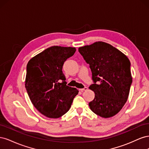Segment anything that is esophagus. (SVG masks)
Segmentation results:
<instances>
[{"instance_id":"esophagus-1","label":"esophagus","mask_w":149,"mask_h":149,"mask_svg":"<svg viewBox=\"0 0 149 149\" xmlns=\"http://www.w3.org/2000/svg\"><path fill=\"white\" fill-rule=\"evenodd\" d=\"M87 89H88V88H87V87H84V88L79 89V91H81V92H83V91H86Z\"/></svg>"}]
</instances>
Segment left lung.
<instances>
[{
  "label": "left lung",
  "mask_w": 149,
  "mask_h": 149,
  "mask_svg": "<svg viewBox=\"0 0 149 149\" xmlns=\"http://www.w3.org/2000/svg\"><path fill=\"white\" fill-rule=\"evenodd\" d=\"M89 65L93 84L89 89L95 94L89 103L91 111L102 118L115 116L129 96L132 78L128 58L111 45L95 42L78 48Z\"/></svg>",
  "instance_id": "1"
}]
</instances>
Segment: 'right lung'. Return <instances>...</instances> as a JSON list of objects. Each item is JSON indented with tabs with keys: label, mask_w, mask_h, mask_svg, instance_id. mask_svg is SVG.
I'll return each mask as SVG.
<instances>
[{
	"label": "right lung",
	"mask_w": 149,
	"mask_h": 149,
	"mask_svg": "<svg viewBox=\"0 0 149 149\" xmlns=\"http://www.w3.org/2000/svg\"><path fill=\"white\" fill-rule=\"evenodd\" d=\"M76 48L53 46L38 54L26 65L25 88L33 105L49 118L68 111L78 90L67 86L62 71L65 61Z\"/></svg>",
	"instance_id": "obj_1"
}]
</instances>
